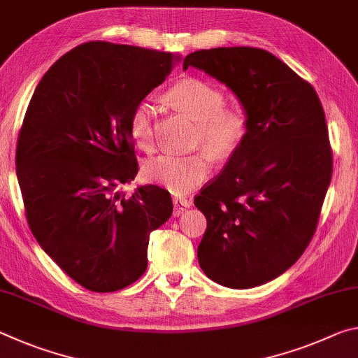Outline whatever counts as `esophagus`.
Returning a JSON list of instances; mask_svg holds the SVG:
<instances>
[{
  "instance_id": "34e87169",
  "label": "esophagus",
  "mask_w": 358,
  "mask_h": 358,
  "mask_svg": "<svg viewBox=\"0 0 358 358\" xmlns=\"http://www.w3.org/2000/svg\"><path fill=\"white\" fill-rule=\"evenodd\" d=\"M192 205L191 201H187L185 197H173V215L180 216L183 211H186Z\"/></svg>"
}]
</instances>
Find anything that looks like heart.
<instances>
[{
	"mask_svg": "<svg viewBox=\"0 0 358 358\" xmlns=\"http://www.w3.org/2000/svg\"><path fill=\"white\" fill-rule=\"evenodd\" d=\"M167 101L196 121L194 141L205 145L211 153L227 156L243 143L248 132V117L237 106H224L226 96L220 88L201 78H183L169 88ZM155 107L148 101H141L132 108L129 117V134L138 148L151 150L155 145ZM213 171L211 157L205 151L173 156L161 155L150 159L143 167L148 181L166 187L172 194H187Z\"/></svg>",
	"mask_w": 358,
	"mask_h": 358,
	"instance_id": "1",
	"label": "heart"
}]
</instances>
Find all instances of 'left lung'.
Masks as SVG:
<instances>
[{
    "label": "left lung",
    "instance_id": "1",
    "mask_svg": "<svg viewBox=\"0 0 358 358\" xmlns=\"http://www.w3.org/2000/svg\"><path fill=\"white\" fill-rule=\"evenodd\" d=\"M189 66L232 90L248 117L243 143L194 199L207 217L199 264L222 286L256 287L290 268L316 232L333 171L324 108L310 83L262 48L197 50Z\"/></svg>",
    "mask_w": 358,
    "mask_h": 358
}]
</instances>
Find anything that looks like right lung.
I'll return each instance as SVG.
<instances>
[{
    "label": "right lung",
    "mask_w": 358,
    "mask_h": 358,
    "mask_svg": "<svg viewBox=\"0 0 358 358\" xmlns=\"http://www.w3.org/2000/svg\"><path fill=\"white\" fill-rule=\"evenodd\" d=\"M180 57L93 41L66 53L36 87L19 132L17 178L29 229L66 275L115 292L147 270L148 240L172 216L159 186L117 191L138 166L132 108Z\"/></svg>",
    "instance_id": "add662e5"
}]
</instances>
